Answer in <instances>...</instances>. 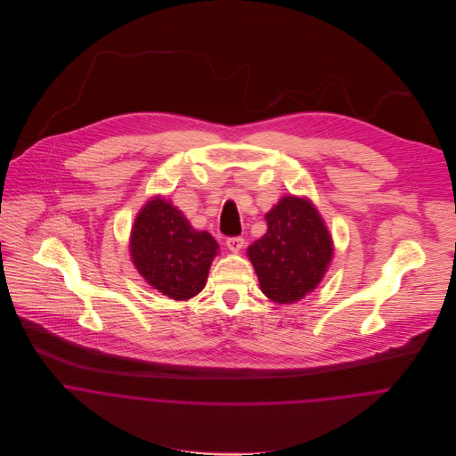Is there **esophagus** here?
<instances>
[{
  "mask_svg": "<svg viewBox=\"0 0 456 456\" xmlns=\"http://www.w3.org/2000/svg\"><path fill=\"white\" fill-rule=\"evenodd\" d=\"M226 246L232 253H239L244 248V239L242 237H228Z\"/></svg>",
  "mask_w": 456,
  "mask_h": 456,
  "instance_id": "esophagus-1",
  "label": "esophagus"
}]
</instances>
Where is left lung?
<instances>
[{"label": "left lung", "instance_id": "1", "mask_svg": "<svg viewBox=\"0 0 456 456\" xmlns=\"http://www.w3.org/2000/svg\"><path fill=\"white\" fill-rule=\"evenodd\" d=\"M265 219L266 233L248 248L261 291L277 304L298 302L322 282L333 255L325 221L307 198L291 195Z\"/></svg>", "mask_w": 456, "mask_h": 456}]
</instances>
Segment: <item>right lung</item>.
<instances>
[{"instance_id":"add662e5","label":"right lung","mask_w":456,"mask_h":456,"mask_svg":"<svg viewBox=\"0 0 456 456\" xmlns=\"http://www.w3.org/2000/svg\"><path fill=\"white\" fill-rule=\"evenodd\" d=\"M208 232H198L165 198L149 200L131 228L130 255L138 273L174 300L198 295L217 255Z\"/></svg>"}]
</instances>
